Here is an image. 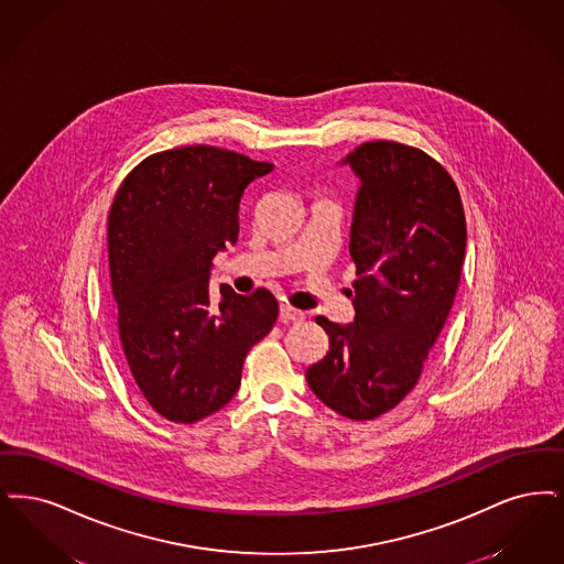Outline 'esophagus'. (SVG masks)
<instances>
[{
  "mask_svg": "<svg viewBox=\"0 0 564 564\" xmlns=\"http://www.w3.org/2000/svg\"><path fill=\"white\" fill-rule=\"evenodd\" d=\"M280 319H282V322H299V319H303V312L293 310V307H289V305H282V307H280Z\"/></svg>",
  "mask_w": 564,
  "mask_h": 564,
  "instance_id": "34e87169",
  "label": "esophagus"
}]
</instances>
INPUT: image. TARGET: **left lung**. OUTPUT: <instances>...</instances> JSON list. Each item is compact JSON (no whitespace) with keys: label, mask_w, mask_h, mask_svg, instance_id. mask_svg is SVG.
<instances>
[{"label":"left lung","mask_w":564,"mask_h":564,"mask_svg":"<svg viewBox=\"0 0 564 564\" xmlns=\"http://www.w3.org/2000/svg\"><path fill=\"white\" fill-rule=\"evenodd\" d=\"M339 164L360 178L349 229L356 316L316 318L330 347L305 379L328 409L368 421L415 388L441 335L466 259V215L451 174L419 149L372 141Z\"/></svg>","instance_id":"8db88e82"}]
</instances>
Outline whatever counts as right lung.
<instances>
[{
  "mask_svg": "<svg viewBox=\"0 0 564 564\" xmlns=\"http://www.w3.org/2000/svg\"><path fill=\"white\" fill-rule=\"evenodd\" d=\"M273 164L227 149H171L123 178L109 213V271L123 360L155 413L196 423L240 388L246 354L278 318L275 296L210 293L215 254L238 242L240 199Z\"/></svg>",
  "mask_w": 564,
  "mask_h": 564,
  "instance_id": "right-lung-1",
  "label": "right lung"
}]
</instances>
